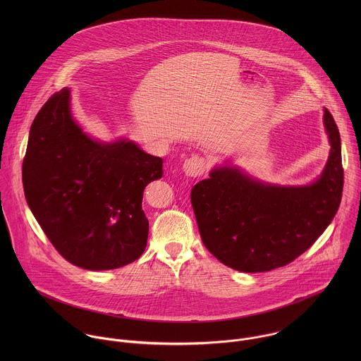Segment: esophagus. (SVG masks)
Masks as SVG:
<instances>
[{
  "instance_id": "1",
  "label": "esophagus",
  "mask_w": 361,
  "mask_h": 361,
  "mask_svg": "<svg viewBox=\"0 0 361 361\" xmlns=\"http://www.w3.org/2000/svg\"><path fill=\"white\" fill-rule=\"evenodd\" d=\"M207 164L206 159L203 157L195 155L190 157L189 159L185 161L183 164V172L190 176V178H197L202 176L206 172Z\"/></svg>"
}]
</instances>
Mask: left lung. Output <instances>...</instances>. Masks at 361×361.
Returning a JSON list of instances; mask_svg holds the SVG:
<instances>
[{"label":"left lung","instance_id":"left-lung-1","mask_svg":"<svg viewBox=\"0 0 361 361\" xmlns=\"http://www.w3.org/2000/svg\"><path fill=\"white\" fill-rule=\"evenodd\" d=\"M331 153L309 186L265 185L238 168H214L190 202L207 250L242 272H267L303 255L334 219L343 190L341 136L325 108Z\"/></svg>","mask_w":361,"mask_h":361}]
</instances>
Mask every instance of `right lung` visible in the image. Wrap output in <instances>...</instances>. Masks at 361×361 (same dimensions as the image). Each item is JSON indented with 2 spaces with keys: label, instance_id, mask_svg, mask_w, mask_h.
I'll return each instance as SVG.
<instances>
[{
  "label": "right lung",
  "instance_id": "add662e5",
  "mask_svg": "<svg viewBox=\"0 0 361 361\" xmlns=\"http://www.w3.org/2000/svg\"><path fill=\"white\" fill-rule=\"evenodd\" d=\"M69 96V89L52 94L32 123L25 197L66 261L93 271L119 268L146 249L143 190L162 176V159L133 142L90 139L71 115Z\"/></svg>",
  "mask_w": 361,
  "mask_h": 361
}]
</instances>
